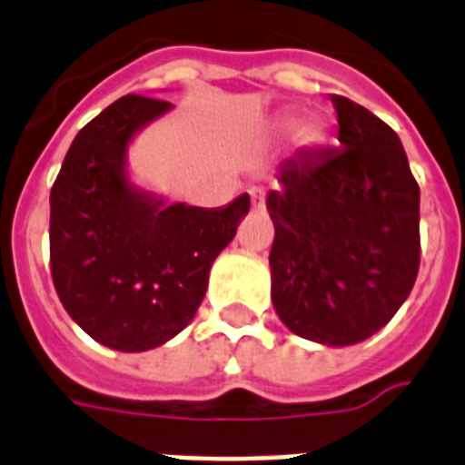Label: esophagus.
I'll return each mask as SVG.
<instances>
[{"label": "esophagus", "instance_id": "1", "mask_svg": "<svg viewBox=\"0 0 465 465\" xmlns=\"http://www.w3.org/2000/svg\"><path fill=\"white\" fill-rule=\"evenodd\" d=\"M249 199H252V209H263V202H266V190L263 187H252L249 190Z\"/></svg>", "mask_w": 465, "mask_h": 465}]
</instances>
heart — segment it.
Here are the masks:
<instances>
[{
    "label": "heart",
    "mask_w": 465,
    "mask_h": 465,
    "mask_svg": "<svg viewBox=\"0 0 465 465\" xmlns=\"http://www.w3.org/2000/svg\"><path fill=\"white\" fill-rule=\"evenodd\" d=\"M294 128V121H285L282 123V130H285V133H290V130Z\"/></svg>",
    "instance_id": "1"
}]
</instances>
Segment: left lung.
<instances>
[{
  "label": "left lung",
  "mask_w": 465,
  "mask_h": 465,
  "mask_svg": "<svg viewBox=\"0 0 465 465\" xmlns=\"http://www.w3.org/2000/svg\"><path fill=\"white\" fill-rule=\"evenodd\" d=\"M337 147L278 166L266 197L271 299L294 335L349 347L385 328L418 275L420 190L387 123L340 94Z\"/></svg>",
  "instance_id": "obj_1"
}]
</instances>
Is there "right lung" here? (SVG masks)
I'll return each mask as SVG.
<instances>
[{
  "label": "right lung",
  "mask_w": 465,
  "mask_h": 465,
  "mask_svg": "<svg viewBox=\"0 0 465 465\" xmlns=\"http://www.w3.org/2000/svg\"><path fill=\"white\" fill-rule=\"evenodd\" d=\"M171 102L128 94L92 118L68 149L49 197L52 278L68 316L116 351H149L185 330L209 271L249 211V194L218 209L137 185L128 149Z\"/></svg>",
  "instance_id": "right-lung-1"
}]
</instances>
